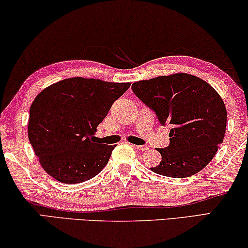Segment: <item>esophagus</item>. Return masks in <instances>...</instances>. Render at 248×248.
I'll list each match as a JSON object with an SVG mask.
<instances>
[{
    "label": "esophagus",
    "mask_w": 248,
    "mask_h": 248,
    "mask_svg": "<svg viewBox=\"0 0 248 248\" xmlns=\"http://www.w3.org/2000/svg\"><path fill=\"white\" fill-rule=\"evenodd\" d=\"M132 147L137 149V150H140V151H145L148 150V147L147 145H137V144H132Z\"/></svg>",
    "instance_id": "esophagus-1"
}]
</instances>
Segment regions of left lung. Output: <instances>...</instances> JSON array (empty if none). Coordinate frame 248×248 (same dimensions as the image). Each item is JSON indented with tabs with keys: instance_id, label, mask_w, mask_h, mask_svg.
Returning a JSON list of instances; mask_svg holds the SVG:
<instances>
[{
	"instance_id": "left-lung-1",
	"label": "left lung",
	"mask_w": 248,
	"mask_h": 248,
	"mask_svg": "<svg viewBox=\"0 0 248 248\" xmlns=\"http://www.w3.org/2000/svg\"><path fill=\"white\" fill-rule=\"evenodd\" d=\"M135 95L170 124V144L156 149L162 155L151 171L170 178H186L203 170L217 152L226 129L223 99L210 84L180 73L132 84Z\"/></svg>"
}]
</instances>
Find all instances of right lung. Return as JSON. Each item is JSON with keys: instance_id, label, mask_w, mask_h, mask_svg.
<instances>
[{"instance_id": "add662e5", "label": "right lung", "mask_w": 248, "mask_h": 248, "mask_svg": "<svg viewBox=\"0 0 248 248\" xmlns=\"http://www.w3.org/2000/svg\"><path fill=\"white\" fill-rule=\"evenodd\" d=\"M130 82L73 77L42 90L30 108L29 139L42 168L62 183L96 176L116 144L95 141L97 125Z\"/></svg>"}]
</instances>
